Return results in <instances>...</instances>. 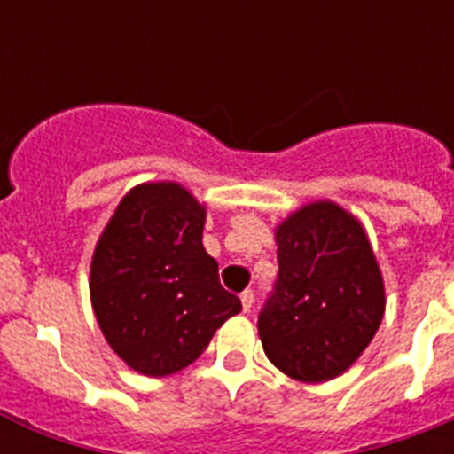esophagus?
<instances>
[{"instance_id":"1","label":"esophagus","mask_w":454,"mask_h":454,"mask_svg":"<svg viewBox=\"0 0 454 454\" xmlns=\"http://www.w3.org/2000/svg\"><path fill=\"white\" fill-rule=\"evenodd\" d=\"M240 304H243V311H250L252 304H254V293L252 291L240 293Z\"/></svg>"}]
</instances>
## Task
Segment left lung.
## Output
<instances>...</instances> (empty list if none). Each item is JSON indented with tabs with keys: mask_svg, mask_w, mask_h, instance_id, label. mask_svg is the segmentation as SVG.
<instances>
[{
	"mask_svg": "<svg viewBox=\"0 0 454 454\" xmlns=\"http://www.w3.org/2000/svg\"><path fill=\"white\" fill-rule=\"evenodd\" d=\"M275 240L279 277L259 316L263 352L298 382L334 380L362 356L387 309L366 230L332 200H316L277 224Z\"/></svg>",
	"mask_w": 454,
	"mask_h": 454,
	"instance_id": "1",
	"label": "left lung"
}]
</instances>
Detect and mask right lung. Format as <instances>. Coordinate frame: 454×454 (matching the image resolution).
<instances>
[{"label": "right lung", "mask_w": 454, "mask_h": 454, "mask_svg": "<svg viewBox=\"0 0 454 454\" xmlns=\"http://www.w3.org/2000/svg\"><path fill=\"white\" fill-rule=\"evenodd\" d=\"M207 207L177 182L131 188L98 239L90 304L111 350L131 371L166 377L192 364L240 311L202 246Z\"/></svg>", "instance_id": "right-lung-1"}]
</instances>
